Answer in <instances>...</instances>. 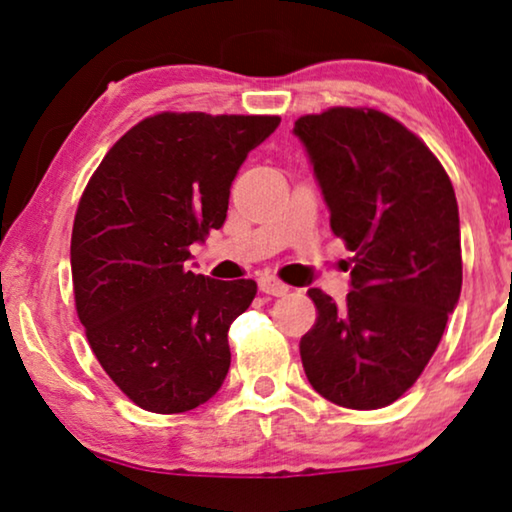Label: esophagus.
Returning a JSON list of instances; mask_svg holds the SVG:
<instances>
[{"label":"esophagus","instance_id":"1","mask_svg":"<svg viewBox=\"0 0 512 512\" xmlns=\"http://www.w3.org/2000/svg\"><path fill=\"white\" fill-rule=\"evenodd\" d=\"M258 289H261L263 293H268V296H286V293H289V286L270 275L258 279Z\"/></svg>","mask_w":512,"mask_h":512}]
</instances>
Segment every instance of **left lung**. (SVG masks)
<instances>
[{"mask_svg": "<svg viewBox=\"0 0 512 512\" xmlns=\"http://www.w3.org/2000/svg\"><path fill=\"white\" fill-rule=\"evenodd\" d=\"M293 135L310 156L333 233L354 251L345 305L307 291L317 324L300 340L305 375L342 408H384L417 382L459 303L452 181L422 139L377 109L300 116Z\"/></svg>", "mask_w": 512, "mask_h": 512, "instance_id": "8db88e82", "label": "left lung"}]
</instances>
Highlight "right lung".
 Wrapping results in <instances>:
<instances>
[{"instance_id": "obj_1", "label": "right lung", "mask_w": 512, "mask_h": 512, "mask_svg": "<svg viewBox=\"0 0 512 512\" xmlns=\"http://www.w3.org/2000/svg\"><path fill=\"white\" fill-rule=\"evenodd\" d=\"M279 121L149 116L111 146L81 195L76 314L104 373L139 408L193 410L226 380L228 328L251 305L256 282L195 275L188 247L223 226L237 170Z\"/></svg>"}]
</instances>
